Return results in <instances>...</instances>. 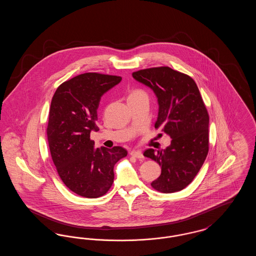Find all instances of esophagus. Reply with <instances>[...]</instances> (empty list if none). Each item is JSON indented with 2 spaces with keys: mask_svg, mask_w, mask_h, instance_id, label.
Returning a JSON list of instances; mask_svg holds the SVG:
<instances>
[{
  "mask_svg": "<svg viewBox=\"0 0 256 256\" xmlns=\"http://www.w3.org/2000/svg\"><path fill=\"white\" fill-rule=\"evenodd\" d=\"M130 156L136 158H144V156H143V154H142L140 150H132V152H130Z\"/></svg>",
  "mask_w": 256,
  "mask_h": 256,
  "instance_id": "esophagus-1",
  "label": "esophagus"
}]
</instances>
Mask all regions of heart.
Here are the masks:
<instances>
[{
	"label": "heart",
	"instance_id": "b5f03b06",
	"mask_svg": "<svg viewBox=\"0 0 256 256\" xmlns=\"http://www.w3.org/2000/svg\"><path fill=\"white\" fill-rule=\"evenodd\" d=\"M140 95H146L143 91H141V90H135L128 97H134V96H140Z\"/></svg>",
	"mask_w": 256,
	"mask_h": 256
}]
</instances>
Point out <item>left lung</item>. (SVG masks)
<instances>
[{"instance_id": "obj_1", "label": "left lung", "mask_w": 256, "mask_h": 256, "mask_svg": "<svg viewBox=\"0 0 256 256\" xmlns=\"http://www.w3.org/2000/svg\"><path fill=\"white\" fill-rule=\"evenodd\" d=\"M132 76L156 94L158 116L154 126L172 139L165 150L144 152L161 167V174L150 185L162 193L180 191L192 182L208 154L209 116L202 98L192 78L170 67L140 70Z\"/></svg>"}]
</instances>
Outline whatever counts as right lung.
<instances>
[{"label": "right lung", "mask_w": 256, "mask_h": 256, "mask_svg": "<svg viewBox=\"0 0 256 256\" xmlns=\"http://www.w3.org/2000/svg\"><path fill=\"white\" fill-rule=\"evenodd\" d=\"M122 80L98 73L78 74L56 89L50 108V152L61 180L74 193L95 198L110 190L114 166L126 156L122 146L95 148L97 110L102 96Z\"/></svg>", "instance_id": "obj_1"}]
</instances>
